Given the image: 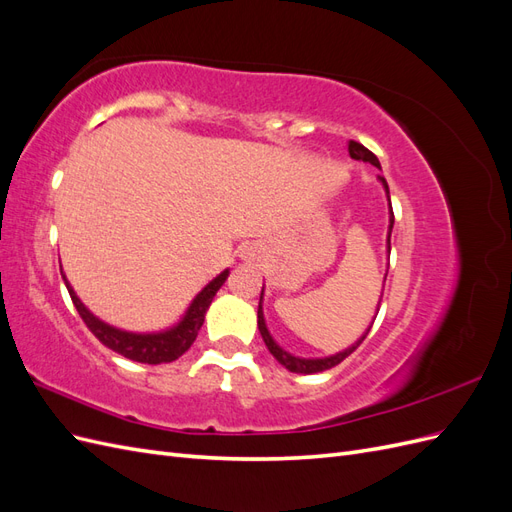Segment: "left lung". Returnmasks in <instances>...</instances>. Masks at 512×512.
<instances>
[{"mask_svg": "<svg viewBox=\"0 0 512 512\" xmlns=\"http://www.w3.org/2000/svg\"><path fill=\"white\" fill-rule=\"evenodd\" d=\"M348 151H350V158H354V160H363V162H369V164H374V166H380V162H378V158L374 156V153H371L367 147H363L361 143L350 141V143H348ZM380 181H382L384 190H386V196H389V203H391L389 183H386V179H384L382 175H380ZM393 222H395V215H393V209H391L389 252H391V230H393ZM384 282H386V275H384ZM262 290H265V286H262ZM262 290H260V303H258V329H260V335H262V339H265V344H267L269 352L275 356V359L280 361L286 369L294 371V374H318V371H324V369H331V367L339 365V363H342V361L346 359V356H350L356 348H359V346L363 344V339L367 337V333H369V329H371V327H369L367 333H365L352 348H348V350H344V352H339V354H335V356H329V359H297V356H292V354L284 352L280 346H277V344L273 342V337L269 335L265 318H262ZM371 324H374V322H371Z\"/></svg>", "mask_w": 512, "mask_h": 512, "instance_id": "obj_1", "label": "left lung"}]
</instances>
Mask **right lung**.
<instances>
[{"label": "right lung", "mask_w": 512, "mask_h": 512, "mask_svg": "<svg viewBox=\"0 0 512 512\" xmlns=\"http://www.w3.org/2000/svg\"><path fill=\"white\" fill-rule=\"evenodd\" d=\"M226 277H228V271H222L213 282H209L203 290L198 292V297L192 301L188 314H185V318L177 324L175 329L164 331V333H153V335H136L128 331H119L111 327V324H104L89 312L79 297H76L72 286L66 280V275H64V282L76 312H79V316L87 324V329L94 333L106 348H111L117 354L126 356V359L136 363L160 365V363H173L183 352L190 350L200 327H203L205 314L215 297V292H218L220 286L226 282Z\"/></svg>", "instance_id": "obj_1"}]
</instances>
